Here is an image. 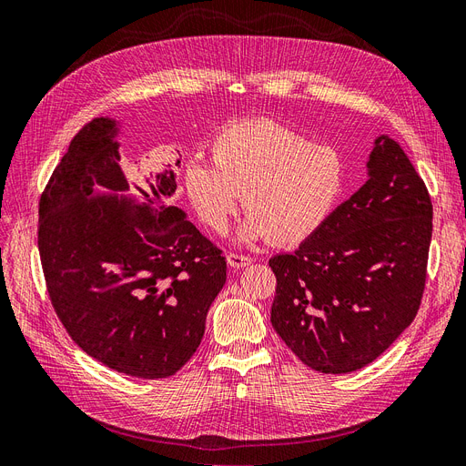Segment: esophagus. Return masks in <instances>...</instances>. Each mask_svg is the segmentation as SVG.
I'll use <instances>...</instances> for the list:
<instances>
[{
  "instance_id": "1",
  "label": "esophagus",
  "mask_w": 466,
  "mask_h": 466,
  "mask_svg": "<svg viewBox=\"0 0 466 466\" xmlns=\"http://www.w3.org/2000/svg\"><path fill=\"white\" fill-rule=\"evenodd\" d=\"M228 264L235 269H243L247 266L252 264V258L250 256H243V254H235V252H229L228 254Z\"/></svg>"
}]
</instances>
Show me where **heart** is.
Here are the masks:
<instances>
[{"label": "heart", "mask_w": 466, "mask_h": 466, "mask_svg": "<svg viewBox=\"0 0 466 466\" xmlns=\"http://www.w3.org/2000/svg\"><path fill=\"white\" fill-rule=\"evenodd\" d=\"M212 157L185 164L183 185L198 219L219 235L229 229L247 193L250 212L240 238L302 243L325 226L344 191L337 148L311 143L271 118L226 126L212 141Z\"/></svg>", "instance_id": "obj_1"}]
</instances>
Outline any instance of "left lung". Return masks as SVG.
Returning a JSON list of instances; mask_svg holds the SVG:
<instances>
[{
    "label": "left lung",
    "instance_id": "obj_1",
    "mask_svg": "<svg viewBox=\"0 0 466 466\" xmlns=\"http://www.w3.org/2000/svg\"><path fill=\"white\" fill-rule=\"evenodd\" d=\"M369 177L292 254H277L271 325L327 375L373 363L413 323L426 281L432 202L403 148L375 139Z\"/></svg>",
    "mask_w": 466,
    "mask_h": 466
}]
</instances>
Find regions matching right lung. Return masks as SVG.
<instances>
[{"label": "right lung", "instance_id": "obj_1", "mask_svg": "<svg viewBox=\"0 0 466 466\" xmlns=\"http://www.w3.org/2000/svg\"><path fill=\"white\" fill-rule=\"evenodd\" d=\"M116 136V120L93 118L53 170L40 198L42 268L55 313L87 356L166 379L197 351L228 264L172 204V166L129 183Z\"/></svg>", "mask_w": 466, "mask_h": 466}]
</instances>
